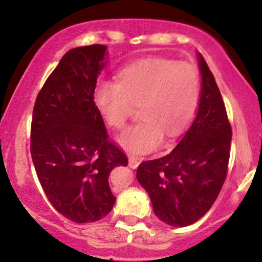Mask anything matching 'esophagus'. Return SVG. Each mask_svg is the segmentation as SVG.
<instances>
[{
    "mask_svg": "<svg viewBox=\"0 0 262 262\" xmlns=\"http://www.w3.org/2000/svg\"><path fill=\"white\" fill-rule=\"evenodd\" d=\"M128 163H129V167L130 168H137L138 167L139 163H141V158L136 157V156H129Z\"/></svg>",
    "mask_w": 262,
    "mask_h": 262,
    "instance_id": "34e87169",
    "label": "esophagus"
}]
</instances>
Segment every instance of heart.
I'll list each match as a JSON object with an SVG mask.
<instances>
[{
	"label": "heart",
	"mask_w": 262,
	"mask_h": 262,
	"mask_svg": "<svg viewBox=\"0 0 262 262\" xmlns=\"http://www.w3.org/2000/svg\"><path fill=\"white\" fill-rule=\"evenodd\" d=\"M199 76L194 66L170 59H144L126 66L118 82L101 80L94 91L100 114L113 128L121 129L133 105L141 120L118 137L133 153L153 149L163 134L175 137L190 123L199 102Z\"/></svg>",
	"instance_id": "1"
}]
</instances>
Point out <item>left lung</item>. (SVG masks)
Listing matches in <instances>:
<instances>
[{"instance_id":"left-lung-1","label":"left lung","mask_w":262,"mask_h":262,"mask_svg":"<svg viewBox=\"0 0 262 262\" xmlns=\"http://www.w3.org/2000/svg\"><path fill=\"white\" fill-rule=\"evenodd\" d=\"M202 89L196 115L168 155L139 165L137 179L163 223L186 227L218 198L228 167L232 129L213 73L196 53Z\"/></svg>"}]
</instances>
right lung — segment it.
<instances>
[{"label": "right lung", "instance_id": "right-lung-1", "mask_svg": "<svg viewBox=\"0 0 262 262\" xmlns=\"http://www.w3.org/2000/svg\"><path fill=\"white\" fill-rule=\"evenodd\" d=\"M101 44L68 50L36 97L31 123V158L47 198L76 223L106 216L115 204L113 168L126 156L107 141L94 101L97 77L107 64Z\"/></svg>", "mask_w": 262, "mask_h": 262}]
</instances>
